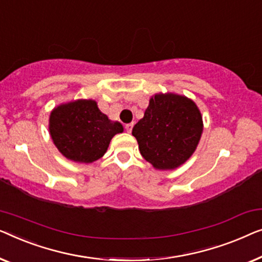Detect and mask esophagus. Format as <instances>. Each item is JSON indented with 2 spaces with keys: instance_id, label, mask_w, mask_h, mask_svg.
I'll return each mask as SVG.
<instances>
[{
  "instance_id": "34e87169",
  "label": "esophagus",
  "mask_w": 262,
  "mask_h": 262,
  "mask_svg": "<svg viewBox=\"0 0 262 262\" xmlns=\"http://www.w3.org/2000/svg\"><path fill=\"white\" fill-rule=\"evenodd\" d=\"M133 126H134V123H128V124H126V130H127V133H130V132H132Z\"/></svg>"
}]
</instances>
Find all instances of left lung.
Wrapping results in <instances>:
<instances>
[{
  "label": "left lung",
  "instance_id": "left-lung-1",
  "mask_svg": "<svg viewBox=\"0 0 262 262\" xmlns=\"http://www.w3.org/2000/svg\"><path fill=\"white\" fill-rule=\"evenodd\" d=\"M203 133L196 103L178 94H156L145 115L133 128L143 159L156 169L167 171L190 159Z\"/></svg>",
  "mask_w": 262,
  "mask_h": 262
}]
</instances>
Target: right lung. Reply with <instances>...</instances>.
<instances>
[{
  "label": "right lung",
  "mask_w": 262,
  "mask_h": 262,
  "mask_svg": "<svg viewBox=\"0 0 262 262\" xmlns=\"http://www.w3.org/2000/svg\"><path fill=\"white\" fill-rule=\"evenodd\" d=\"M49 130L54 146L66 159L90 164L104 156L123 126L109 120L94 99H76L61 103L51 112Z\"/></svg>",
  "instance_id": "right-lung-1"
}]
</instances>
